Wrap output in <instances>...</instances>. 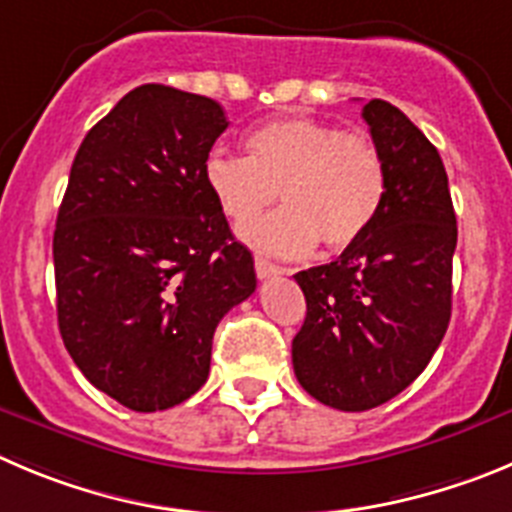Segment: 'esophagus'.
Masks as SVG:
<instances>
[{"instance_id": "esophagus-1", "label": "esophagus", "mask_w": 512, "mask_h": 512, "mask_svg": "<svg viewBox=\"0 0 512 512\" xmlns=\"http://www.w3.org/2000/svg\"><path fill=\"white\" fill-rule=\"evenodd\" d=\"M255 272H257V278H272V275H288V267H280L275 265L272 260H267V257L262 255H255Z\"/></svg>"}]
</instances>
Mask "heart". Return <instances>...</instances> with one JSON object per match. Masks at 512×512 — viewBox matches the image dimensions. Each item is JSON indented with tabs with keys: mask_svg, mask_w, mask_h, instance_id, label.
Returning <instances> with one entry per match:
<instances>
[{
	"mask_svg": "<svg viewBox=\"0 0 512 512\" xmlns=\"http://www.w3.org/2000/svg\"><path fill=\"white\" fill-rule=\"evenodd\" d=\"M250 156L214 151L207 184L222 212L242 227L277 198L280 213L242 229L250 245L285 257L308 255L318 242L338 252L369 232L386 197L381 151L364 133L315 118H283L247 138Z\"/></svg>",
	"mask_w": 512,
	"mask_h": 512,
	"instance_id": "1",
	"label": "heart"
}]
</instances>
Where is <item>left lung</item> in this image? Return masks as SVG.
<instances>
[{
	"instance_id": "8db88e82",
	"label": "left lung",
	"mask_w": 512,
	"mask_h": 512,
	"mask_svg": "<svg viewBox=\"0 0 512 512\" xmlns=\"http://www.w3.org/2000/svg\"><path fill=\"white\" fill-rule=\"evenodd\" d=\"M361 116L386 169L379 217L336 260L295 275L308 305L295 376L341 412L379 407L427 369L450 326L457 247L437 148L386 100H369Z\"/></svg>"
}]
</instances>
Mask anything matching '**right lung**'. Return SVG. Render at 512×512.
Listing matches in <instances>:
<instances>
[{
    "label": "right lung",
    "mask_w": 512,
    "mask_h": 512,
    "mask_svg": "<svg viewBox=\"0 0 512 512\" xmlns=\"http://www.w3.org/2000/svg\"><path fill=\"white\" fill-rule=\"evenodd\" d=\"M229 126L204 95L148 83L80 143L57 212V326L85 379L133 412L197 394L224 313L257 288L207 184Z\"/></svg>",
    "instance_id": "add662e5"
}]
</instances>
